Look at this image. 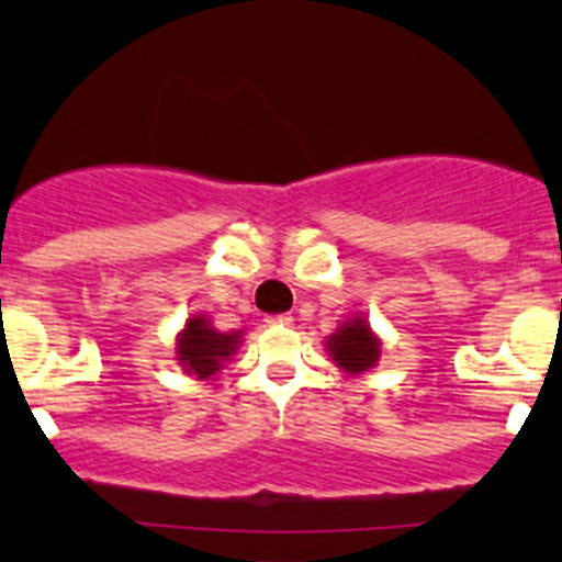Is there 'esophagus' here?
Listing matches in <instances>:
<instances>
[{
  "label": "esophagus",
  "instance_id": "1",
  "mask_svg": "<svg viewBox=\"0 0 562 562\" xmlns=\"http://www.w3.org/2000/svg\"><path fill=\"white\" fill-rule=\"evenodd\" d=\"M266 324H269V326H291L293 324V315H288V313L269 315V318H266Z\"/></svg>",
  "mask_w": 562,
  "mask_h": 562
}]
</instances>
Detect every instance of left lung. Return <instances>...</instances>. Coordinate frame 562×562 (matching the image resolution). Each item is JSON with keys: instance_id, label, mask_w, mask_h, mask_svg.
<instances>
[{"instance_id": "1", "label": "left lung", "mask_w": 562, "mask_h": 562, "mask_svg": "<svg viewBox=\"0 0 562 562\" xmlns=\"http://www.w3.org/2000/svg\"><path fill=\"white\" fill-rule=\"evenodd\" d=\"M326 351L335 359L337 368H342L351 375H359L368 373L379 362L381 340L373 335L364 315H353L351 321H346V324H340L331 331L329 340H326Z\"/></svg>"}]
</instances>
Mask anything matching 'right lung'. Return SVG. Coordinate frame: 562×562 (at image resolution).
Listing matches in <instances>:
<instances>
[{
	"label": "right lung",
	"mask_w": 562,
	"mask_h": 562,
	"mask_svg": "<svg viewBox=\"0 0 562 562\" xmlns=\"http://www.w3.org/2000/svg\"><path fill=\"white\" fill-rule=\"evenodd\" d=\"M238 342H241V331H220L209 324L205 315H192L176 340L178 364L183 373L211 379L236 353Z\"/></svg>",
	"instance_id": "obj_1"
}]
</instances>
